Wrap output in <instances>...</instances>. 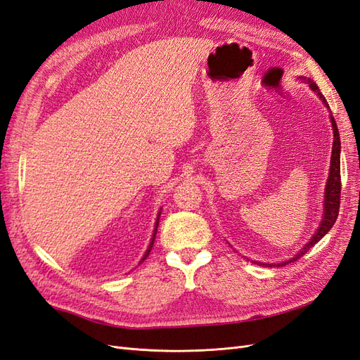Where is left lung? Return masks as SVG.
I'll list each match as a JSON object with an SVG mask.
<instances>
[{
  "label": "left lung",
  "mask_w": 360,
  "mask_h": 360,
  "mask_svg": "<svg viewBox=\"0 0 360 360\" xmlns=\"http://www.w3.org/2000/svg\"><path fill=\"white\" fill-rule=\"evenodd\" d=\"M299 79L302 82H307L311 90L320 97V101L324 103V106L330 110L328 102H326L324 96L320 93L319 90V85L315 84L312 79L309 78H304V76H299ZM330 123H332V130H333V146H332V156H330V168H329V177L328 181H326V188H324V202H323V217H321V222L317 228V231L312 234V237L309 238L308 243H304V246L299 250V252L294 255L292 258L287 259V261H281V263H258V261H254V263H258L259 266H269V267H281V266H285L288 263H294V261H297L300 257H303L304 254L308 252V250L317 243L320 242L321 238L329 233L330 228L333 226L336 217H338V212H340V198H341V141H340V132H338V126L333 115L330 114Z\"/></svg>",
  "instance_id": "8db88e82"
}]
</instances>
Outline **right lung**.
<instances>
[{"label":"right lung","mask_w":360,"mask_h":360,"mask_svg":"<svg viewBox=\"0 0 360 360\" xmlns=\"http://www.w3.org/2000/svg\"><path fill=\"white\" fill-rule=\"evenodd\" d=\"M160 212H162V209L159 210V213H158V217H156V222H155V230H153V236H151V240H150V245H148V248H147V250H146V254L143 255V258H141V261L138 264H141L143 263V261L148 257V254H150V250H151V248H153V245H155V238H156V234H158V226H159V217H160Z\"/></svg>","instance_id":"1"}]
</instances>
